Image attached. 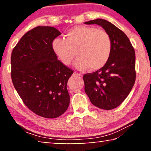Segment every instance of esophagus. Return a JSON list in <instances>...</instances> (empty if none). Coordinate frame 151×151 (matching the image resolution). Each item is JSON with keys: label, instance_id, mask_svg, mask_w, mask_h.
<instances>
[{"label": "esophagus", "instance_id": "esophagus-1", "mask_svg": "<svg viewBox=\"0 0 151 151\" xmlns=\"http://www.w3.org/2000/svg\"><path fill=\"white\" fill-rule=\"evenodd\" d=\"M75 74L76 75H77V76H82V75L80 73H76V72H75Z\"/></svg>", "mask_w": 151, "mask_h": 151}]
</instances>
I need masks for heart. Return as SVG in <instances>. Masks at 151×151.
I'll return each mask as SVG.
<instances>
[{
    "label": "heart",
    "mask_w": 151,
    "mask_h": 151,
    "mask_svg": "<svg viewBox=\"0 0 151 151\" xmlns=\"http://www.w3.org/2000/svg\"><path fill=\"white\" fill-rule=\"evenodd\" d=\"M51 49L62 64L69 66L76 56V67L84 70H96L106 65L112 49L111 37L106 31L93 27L79 25L67 31L65 39L55 38Z\"/></svg>",
    "instance_id": "obj_1"
}]
</instances>
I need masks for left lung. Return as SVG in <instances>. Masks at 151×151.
<instances>
[{
    "instance_id": "obj_1",
    "label": "left lung",
    "mask_w": 151,
    "mask_h": 151,
    "mask_svg": "<svg viewBox=\"0 0 151 151\" xmlns=\"http://www.w3.org/2000/svg\"><path fill=\"white\" fill-rule=\"evenodd\" d=\"M84 24H98L111 37L112 49L108 62L98 71L83 76L84 91L91 102L111 110L122 103L135 84V50L127 35L111 22L98 18Z\"/></svg>"
}]
</instances>
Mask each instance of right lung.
<instances>
[{
	"label": "right lung",
	"instance_id": "obj_1",
	"mask_svg": "<svg viewBox=\"0 0 151 151\" xmlns=\"http://www.w3.org/2000/svg\"><path fill=\"white\" fill-rule=\"evenodd\" d=\"M61 33L38 26L22 37L12 53V80L24 104L36 115L55 118L67 111V84L73 71L58 60L51 42Z\"/></svg>",
	"mask_w": 151,
	"mask_h": 151
}]
</instances>
